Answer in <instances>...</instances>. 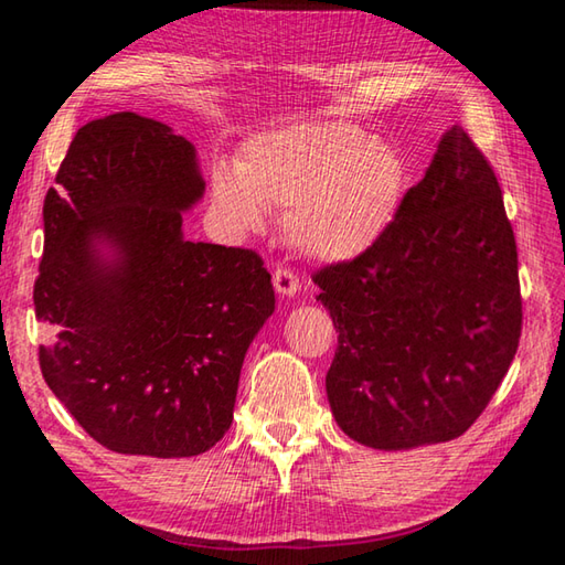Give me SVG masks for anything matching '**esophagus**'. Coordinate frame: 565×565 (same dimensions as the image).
Listing matches in <instances>:
<instances>
[{"instance_id":"obj_1","label":"esophagus","mask_w":565,"mask_h":565,"mask_svg":"<svg viewBox=\"0 0 565 565\" xmlns=\"http://www.w3.org/2000/svg\"><path fill=\"white\" fill-rule=\"evenodd\" d=\"M274 286L279 294L294 296L299 291V276H296L291 269H286V266H279V269L274 271Z\"/></svg>"}]
</instances>
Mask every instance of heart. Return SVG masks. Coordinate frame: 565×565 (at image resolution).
Listing matches in <instances>:
<instances>
[{"mask_svg": "<svg viewBox=\"0 0 565 565\" xmlns=\"http://www.w3.org/2000/svg\"><path fill=\"white\" fill-rule=\"evenodd\" d=\"M398 151L353 124L301 121L248 145L238 167L214 171V199L238 228L286 209L291 244L317 259L361 254L386 232L404 196Z\"/></svg>", "mask_w": 565, "mask_h": 565, "instance_id": "obj_1", "label": "heart"}]
</instances>
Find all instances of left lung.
<instances>
[{
	"label": "left lung",
	"mask_w": 565,
	"mask_h": 565,
	"mask_svg": "<svg viewBox=\"0 0 565 565\" xmlns=\"http://www.w3.org/2000/svg\"><path fill=\"white\" fill-rule=\"evenodd\" d=\"M311 279L339 331L329 404L363 446L398 451L466 434L519 349L513 226L489 159L456 127L386 232Z\"/></svg>",
	"instance_id": "1"
}]
</instances>
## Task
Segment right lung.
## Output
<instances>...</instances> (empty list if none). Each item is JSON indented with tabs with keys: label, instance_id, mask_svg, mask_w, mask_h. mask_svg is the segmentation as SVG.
Returning <instances> with one entry per match:
<instances>
[{
	"label": "right lung",
	"instance_id": "obj_1",
	"mask_svg": "<svg viewBox=\"0 0 565 565\" xmlns=\"http://www.w3.org/2000/svg\"><path fill=\"white\" fill-rule=\"evenodd\" d=\"M44 196L40 369L84 431L131 456L212 448L234 418L244 353L274 313L254 248L186 242L204 194L191 141L117 111L74 134ZM99 241L118 248L104 263Z\"/></svg>",
	"mask_w": 565,
	"mask_h": 565
}]
</instances>
